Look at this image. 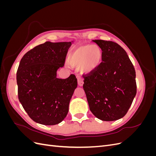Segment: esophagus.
<instances>
[{
  "label": "esophagus",
  "mask_w": 156,
  "mask_h": 156,
  "mask_svg": "<svg viewBox=\"0 0 156 156\" xmlns=\"http://www.w3.org/2000/svg\"><path fill=\"white\" fill-rule=\"evenodd\" d=\"M77 79L78 85H79V87H82V86L83 85V84H84L83 78H82L81 76H80V75H77Z\"/></svg>",
  "instance_id": "esophagus-1"
}]
</instances>
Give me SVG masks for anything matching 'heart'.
I'll return each instance as SVG.
<instances>
[{
    "instance_id": "1",
    "label": "heart",
    "mask_w": 156,
    "mask_h": 156,
    "mask_svg": "<svg viewBox=\"0 0 156 156\" xmlns=\"http://www.w3.org/2000/svg\"><path fill=\"white\" fill-rule=\"evenodd\" d=\"M103 58V51L100 46L84 45L71 50L68 55V62L72 66L78 67L83 73H90L96 69Z\"/></svg>"
}]
</instances>
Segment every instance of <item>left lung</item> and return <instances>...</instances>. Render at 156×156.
Wrapping results in <instances>:
<instances>
[{
    "mask_svg": "<svg viewBox=\"0 0 156 156\" xmlns=\"http://www.w3.org/2000/svg\"><path fill=\"white\" fill-rule=\"evenodd\" d=\"M92 41L103 51V62L83 77L90 110L101 120H117L126 115L135 97V70L120 45L111 41Z\"/></svg>",
    "mask_w": 156,
    "mask_h": 156,
    "instance_id": "1",
    "label": "left lung"
}]
</instances>
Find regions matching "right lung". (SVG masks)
I'll return each mask as SVG.
<instances>
[{
	"label": "right lung",
	"mask_w": 156,
	"mask_h": 156,
	"mask_svg": "<svg viewBox=\"0 0 156 156\" xmlns=\"http://www.w3.org/2000/svg\"><path fill=\"white\" fill-rule=\"evenodd\" d=\"M72 41L51 42L37 45L23 56L17 72L19 100L30 119L37 123L52 126L66 116L77 80L56 77L64 66Z\"/></svg>",
	"instance_id": "add662e5"
}]
</instances>
